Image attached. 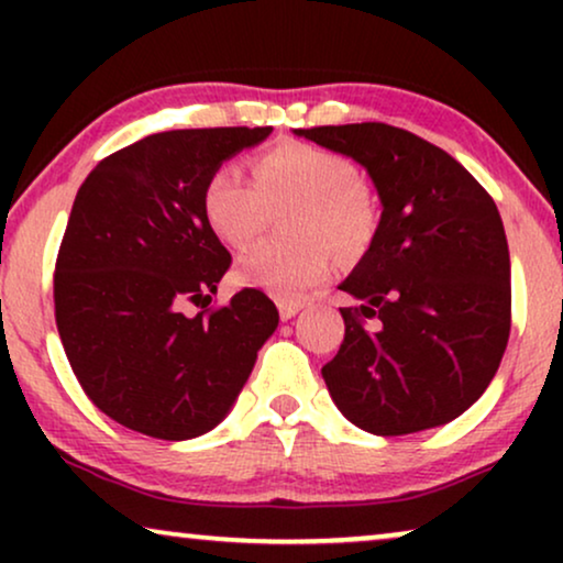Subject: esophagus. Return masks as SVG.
Instances as JSON below:
<instances>
[{"label":"esophagus","mask_w":563,"mask_h":563,"mask_svg":"<svg viewBox=\"0 0 563 563\" xmlns=\"http://www.w3.org/2000/svg\"><path fill=\"white\" fill-rule=\"evenodd\" d=\"M276 307H279V318L282 320H291L295 314L302 310V302H297V299H276Z\"/></svg>","instance_id":"1"}]
</instances>
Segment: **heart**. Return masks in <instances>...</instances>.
Returning a JSON list of instances; mask_svg holds the SVG:
<instances>
[{
  "mask_svg": "<svg viewBox=\"0 0 563 563\" xmlns=\"http://www.w3.org/2000/svg\"><path fill=\"white\" fill-rule=\"evenodd\" d=\"M253 184L222 164L207 176L202 212L230 249H245L272 210L289 207L284 228L295 243H258L243 253L235 279L279 299L305 295L330 274V249L356 253L374 230V212L356 166L341 153L307 143H279L251 158Z\"/></svg>",
  "mask_w": 563,
  "mask_h": 563,
  "instance_id": "b5f03b06",
  "label": "heart"
}]
</instances>
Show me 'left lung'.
Instances as JSON below:
<instances>
[{
	"label": "left lung",
	"instance_id": "left-lung-1",
	"mask_svg": "<svg viewBox=\"0 0 563 563\" xmlns=\"http://www.w3.org/2000/svg\"><path fill=\"white\" fill-rule=\"evenodd\" d=\"M297 135L358 161L384 207L341 284L358 307H341L345 338L322 366L330 397L374 435L459 418L495 379L510 338V251L495 199L443 148L387 122Z\"/></svg>",
	"mask_w": 563,
	"mask_h": 563
}]
</instances>
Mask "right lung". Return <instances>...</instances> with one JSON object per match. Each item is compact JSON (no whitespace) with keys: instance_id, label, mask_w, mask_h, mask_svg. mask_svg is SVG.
<instances>
[{"instance_id":"right-lung-1","label":"right lung","mask_w":563,"mask_h":563,"mask_svg":"<svg viewBox=\"0 0 563 563\" xmlns=\"http://www.w3.org/2000/svg\"><path fill=\"white\" fill-rule=\"evenodd\" d=\"M268 133L148 135L76 191L53 274L58 335L87 397L135 433L187 441L218 426L279 325L261 289L207 307L233 258L205 220V181ZM184 303L200 307L195 319Z\"/></svg>"}]
</instances>
